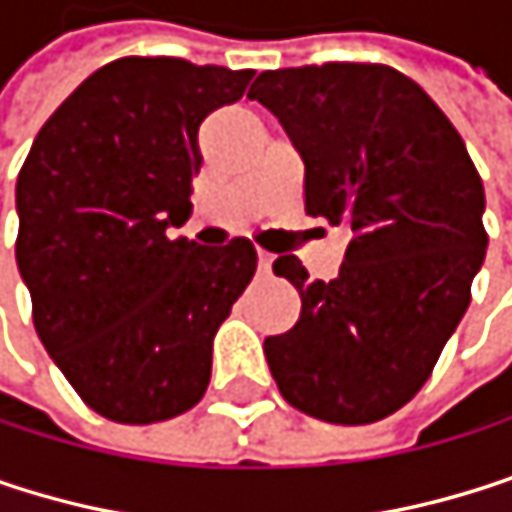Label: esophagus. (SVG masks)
Instances as JSON below:
<instances>
[{
  "mask_svg": "<svg viewBox=\"0 0 512 512\" xmlns=\"http://www.w3.org/2000/svg\"><path fill=\"white\" fill-rule=\"evenodd\" d=\"M273 261H276V254L258 248V267H261V273H270V270H273Z\"/></svg>",
  "mask_w": 512,
  "mask_h": 512,
  "instance_id": "1",
  "label": "esophagus"
}]
</instances>
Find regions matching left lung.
Returning a JSON list of instances; mask_svg holds the SVG:
<instances>
[{
    "instance_id": "left-lung-1",
    "label": "left lung",
    "mask_w": 512,
    "mask_h": 512,
    "mask_svg": "<svg viewBox=\"0 0 512 512\" xmlns=\"http://www.w3.org/2000/svg\"><path fill=\"white\" fill-rule=\"evenodd\" d=\"M303 155L306 212L354 236L330 282L294 254L273 264L303 300L300 321L264 342L297 411L366 426L429 381L486 258L483 179L444 110L381 62L264 71L248 89Z\"/></svg>"
}]
</instances>
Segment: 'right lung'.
<instances>
[{
	"label": "right lung",
	"mask_w": 512,
	"mask_h": 512,
	"mask_svg": "<svg viewBox=\"0 0 512 512\" xmlns=\"http://www.w3.org/2000/svg\"><path fill=\"white\" fill-rule=\"evenodd\" d=\"M251 68L122 56L41 125L17 176V267L35 333L77 396L128 426L191 411L212 339L258 254L242 236H170L191 212L200 122L242 98Z\"/></svg>",
	"instance_id": "obj_1"
}]
</instances>
